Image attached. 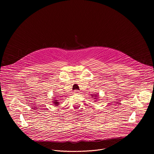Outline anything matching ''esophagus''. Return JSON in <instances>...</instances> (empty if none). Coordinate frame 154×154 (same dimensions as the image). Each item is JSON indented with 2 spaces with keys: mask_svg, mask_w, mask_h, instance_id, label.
Instances as JSON below:
<instances>
[{
  "mask_svg": "<svg viewBox=\"0 0 154 154\" xmlns=\"http://www.w3.org/2000/svg\"><path fill=\"white\" fill-rule=\"evenodd\" d=\"M74 93L75 94H79V91L77 90H75L74 91Z\"/></svg>",
  "mask_w": 154,
  "mask_h": 154,
  "instance_id": "1",
  "label": "esophagus"
}]
</instances>
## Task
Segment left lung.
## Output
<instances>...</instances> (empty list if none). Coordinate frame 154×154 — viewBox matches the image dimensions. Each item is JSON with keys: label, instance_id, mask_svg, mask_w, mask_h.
<instances>
[{"label": "left lung", "instance_id": "1", "mask_svg": "<svg viewBox=\"0 0 154 154\" xmlns=\"http://www.w3.org/2000/svg\"><path fill=\"white\" fill-rule=\"evenodd\" d=\"M94 97H96V96H97L96 95H94ZM92 97H93V96H92ZM94 99H96V98H94Z\"/></svg>", "mask_w": 154, "mask_h": 154}]
</instances>
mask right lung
Listing matches in <instances>:
<instances>
[{
    "instance_id": "right-lung-1",
    "label": "right lung",
    "mask_w": 154,
    "mask_h": 154,
    "mask_svg": "<svg viewBox=\"0 0 154 154\" xmlns=\"http://www.w3.org/2000/svg\"><path fill=\"white\" fill-rule=\"evenodd\" d=\"M54 102V105H56V106H57V105H58V104H59V103H58V100H54L53 101Z\"/></svg>"
}]
</instances>
